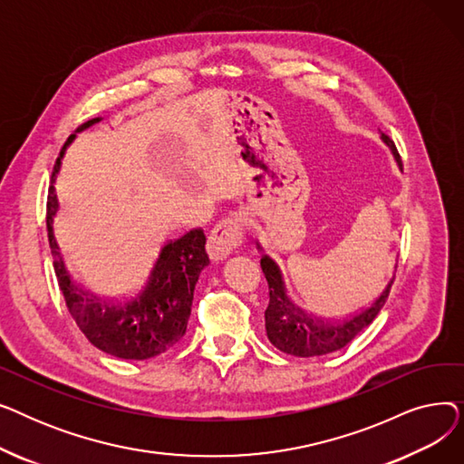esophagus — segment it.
Wrapping results in <instances>:
<instances>
[{"label": "esophagus", "instance_id": "obj_1", "mask_svg": "<svg viewBox=\"0 0 464 464\" xmlns=\"http://www.w3.org/2000/svg\"><path fill=\"white\" fill-rule=\"evenodd\" d=\"M245 240V222L240 216H227L218 222L208 237V254L214 261L226 259Z\"/></svg>", "mask_w": 464, "mask_h": 464}]
</instances>
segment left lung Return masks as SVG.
<instances>
[{"label":"left lung","mask_w":464,"mask_h":464,"mask_svg":"<svg viewBox=\"0 0 464 464\" xmlns=\"http://www.w3.org/2000/svg\"><path fill=\"white\" fill-rule=\"evenodd\" d=\"M382 140L392 149L395 160L401 163V156L395 149V142L385 133H382ZM261 271L266 278V284H269V306L265 310L266 336H269L275 348L295 357L325 355L348 346L352 340L364 327H369L380 314L395 280L393 275L385 289L376 297V301H372L367 308L350 315V318L327 322L306 314L303 308L291 303V299L285 294L282 273L271 257H261Z\"/></svg>","instance_id":"8db88e82"}]
</instances>
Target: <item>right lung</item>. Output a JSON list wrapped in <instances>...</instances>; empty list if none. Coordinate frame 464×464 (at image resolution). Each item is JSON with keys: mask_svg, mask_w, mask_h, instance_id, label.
Listing matches in <instances>:
<instances>
[{"mask_svg": "<svg viewBox=\"0 0 464 464\" xmlns=\"http://www.w3.org/2000/svg\"><path fill=\"white\" fill-rule=\"evenodd\" d=\"M102 118H92L79 131L97 124ZM72 133L54 163L46 201L48 245L54 257V273L63 294L71 318L90 343L109 355L120 359L142 361L165 353L184 336L191 314L195 284L201 271L210 263L205 250L207 237L201 227L191 229L177 240L161 246L149 275L140 287L121 299H100L69 278L53 233V222L58 210L56 177Z\"/></svg>", "mask_w": 464, "mask_h": 464, "instance_id": "right-lung-1", "label": "right lung"}]
</instances>
